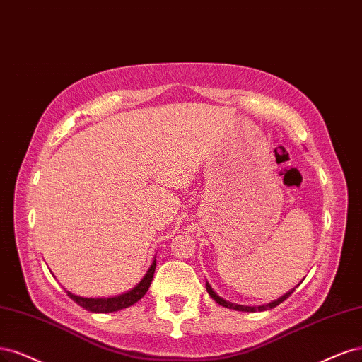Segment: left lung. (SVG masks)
<instances>
[{
    "mask_svg": "<svg viewBox=\"0 0 362 362\" xmlns=\"http://www.w3.org/2000/svg\"><path fill=\"white\" fill-rule=\"evenodd\" d=\"M299 286V284H298ZM296 286V287H298ZM206 290H207V293L211 295V298L216 302V304H219V305H223V307H226V308H231V310H236V311H248V313H254V311H264V310H269V308H274V307H276V305H279L281 304L283 300H286L291 293H293V290H290V291H287L286 295H283L281 298H278L276 300H272L271 304H266V305H260V307H248V305H239V304H233V302H228V300H226V299H223L221 298L216 291L211 287V284H209L207 281H206Z\"/></svg>",
    "mask_w": 362,
    "mask_h": 362,
    "instance_id": "obj_1",
    "label": "left lung"
}]
</instances>
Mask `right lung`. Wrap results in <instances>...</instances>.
Returning a JSON list of instances; mask_svg holds the SVG:
<instances>
[{
	"label": "right lung",
	"instance_id": "right-lung-1",
	"mask_svg": "<svg viewBox=\"0 0 362 362\" xmlns=\"http://www.w3.org/2000/svg\"><path fill=\"white\" fill-rule=\"evenodd\" d=\"M156 269V259L151 263L148 267V271L146 272L144 278L139 281L132 290L126 291L123 295L114 296V298H83V296H76L71 291H67V296L74 299L79 307H83L91 313H112V311H119L123 308H127L134 305L135 302L141 299L151 284V279H153V274Z\"/></svg>",
	"mask_w": 362,
	"mask_h": 362
}]
</instances>
